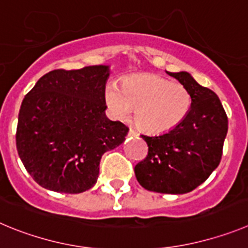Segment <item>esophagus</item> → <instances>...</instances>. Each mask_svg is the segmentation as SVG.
Here are the masks:
<instances>
[{"label":"esophagus","mask_w":248,"mask_h":248,"mask_svg":"<svg viewBox=\"0 0 248 248\" xmlns=\"http://www.w3.org/2000/svg\"><path fill=\"white\" fill-rule=\"evenodd\" d=\"M128 136H132V137H133V136H137V132H136V131L133 128H129Z\"/></svg>","instance_id":"obj_1"}]
</instances>
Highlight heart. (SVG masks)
<instances>
[{
  "instance_id": "obj_1",
  "label": "heart",
  "mask_w": 248,
  "mask_h": 248,
  "mask_svg": "<svg viewBox=\"0 0 248 248\" xmlns=\"http://www.w3.org/2000/svg\"><path fill=\"white\" fill-rule=\"evenodd\" d=\"M105 101L111 113L121 121L128 120L136 110V122L149 133L175 128L191 108V95L184 85L151 74L129 78L122 86L108 84Z\"/></svg>"
}]
</instances>
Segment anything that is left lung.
<instances>
[{
	"instance_id": "1",
	"label": "left lung",
	"mask_w": 248,
	"mask_h": 248,
	"mask_svg": "<svg viewBox=\"0 0 248 248\" xmlns=\"http://www.w3.org/2000/svg\"><path fill=\"white\" fill-rule=\"evenodd\" d=\"M188 89L191 108L184 121L159 136L140 135L148 155L135 167L144 189L162 194H185L204 183L217 168L229 121L222 104L210 89L190 74L169 73Z\"/></svg>"
}]
</instances>
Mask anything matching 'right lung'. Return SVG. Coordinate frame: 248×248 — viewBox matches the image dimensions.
<instances>
[{
  "label": "right lung",
  "instance_id": "obj_1",
  "mask_svg": "<svg viewBox=\"0 0 248 248\" xmlns=\"http://www.w3.org/2000/svg\"><path fill=\"white\" fill-rule=\"evenodd\" d=\"M108 66L49 71L22 101L16 146L31 177L49 190L78 194L97 182L100 160L128 127L105 115Z\"/></svg>",
  "mask_w": 248,
  "mask_h": 248
}]
</instances>
